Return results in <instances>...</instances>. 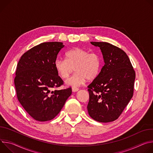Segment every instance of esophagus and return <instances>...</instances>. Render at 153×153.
<instances>
[{"label":"esophagus","mask_w":153,"mask_h":153,"mask_svg":"<svg viewBox=\"0 0 153 153\" xmlns=\"http://www.w3.org/2000/svg\"><path fill=\"white\" fill-rule=\"evenodd\" d=\"M72 92H77L79 90V89L78 88H76V87H72Z\"/></svg>","instance_id":"1"}]
</instances>
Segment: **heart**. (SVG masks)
<instances>
[{
  "instance_id": "heart-1",
  "label": "heart",
  "mask_w": 153,
  "mask_h": 153,
  "mask_svg": "<svg viewBox=\"0 0 153 153\" xmlns=\"http://www.w3.org/2000/svg\"><path fill=\"white\" fill-rule=\"evenodd\" d=\"M102 60L96 53H90L81 48H74L65 53V59H57L55 61V69L62 79H65L74 72H76L65 81L68 86L76 87L82 85L87 79L92 81L98 76Z\"/></svg>"
}]
</instances>
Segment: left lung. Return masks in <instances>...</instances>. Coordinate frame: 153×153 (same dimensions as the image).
<instances>
[{"mask_svg":"<svg viewBox=\"0 0 153 153\" xmlns=\"http://www.w3.org/2000/svg\"><path fill=\"white\" fill-rule=\"evenodd\" d=\"M100 47L105 65L88 86V111L94 120L102 123L119 117L132 97L135 73L123 50L105 42H91Z\"/></svg>","mask_w":153,"mask_h":153,"instance_id":"obj_1","label":"left lung"}]
</instances>
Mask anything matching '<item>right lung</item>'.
I'll return each instance as SVG.
<instances>
[{
    "label": "right lung",
    "instance_id": "obj_1",
    "mask_svg": "<svg viewBox=\"0 0 153 153\" xmlns=\"http://www.w3.org/2000/svg\"><path fill=\"white\" fill-rule=\"evenodd\" d=\"M62 42H43L31 48L19 59L14 85L17 97L22 107L34 119L52 120L61 111L72 94V88L55 90L63 81L55 69V61Z\"/></svg>",
    "mask_w": 153,
    "mask_h": 153
}]
</instances>
